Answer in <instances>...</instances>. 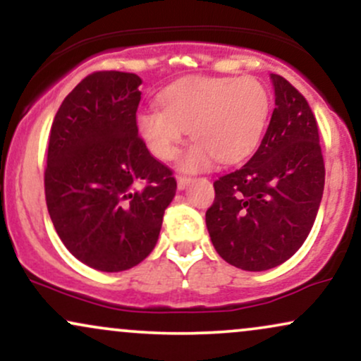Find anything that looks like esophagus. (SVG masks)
I'll use <instances>...</instances> for the list:
<instances>
[{"label":"esophagus","instance_id":"esophagus-1","mask_svg":"<svg viewBox=\"0 0 361 361\" xmlns=\"http://www.w3.org/2000/svg\"><path fill=\"white\" fill-rule=\"evenodd\" d=\"M190 181H192V178H190V176H181V175L176 176V183H178V188H180V190H183L185 186L190 183Z\"/></svg>","mask_w":361,"mask_h":361}]
</instances>
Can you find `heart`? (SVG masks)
Wrapping results in <instances>:
<instances>
[{"mask_svg": "<svg viewBox=\"0 0 361 361\" xmlns=\"http://www.w3.org/2000/svg\"><path fill=\"white\" fill-rule=\"evenodd\" d=\"M163 109L137 114L147 147L163 161L175 159L185 135L197 140L181 157V168L198 171L215 159L235 163L258 147L271 110L270 90L259 80L190 78L159 94Z\"/></svg>", "mask_w": 361, "mask_h": 361, "instance_id": "heart-1", "label": "heart"}]
</instances>
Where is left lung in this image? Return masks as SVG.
<instances>
[{
  "mask_svg": "<svg viewBox=\"0 0 361 361\" xmlns=\"http://www.w3.org/2000/svg\"><path fill=\"white\" fill-rule=\"evenodd\" d=\"M275 110L258 151L214 181L207 229L222 259L246 271L285 263L312 229L324 192L316 117L285 78L271 74Z\"/></svg>",
  "mask_w": 361,
  "mask_h": 361,
  "instance_id": "1",
  "label": "left lung"
}]
</instances>
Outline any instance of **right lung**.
I'll return each mask as SVG.
<instances>
[{"instance_id":"obj_1","label":"right lung","mask_w":361,"mask_h":361,"mask_svg":"<svg viewBox=\"0 0 361 361\" xmlns=\"http://www.w3.org/2000/svg\"><path fill=\"white\" fill-rule=\"evenodd\" d=\"M140 78L97 71L64 98L49 135L45 202L81 263L123 271L146 259L176 193L173 171L139 137Z\"/></svg>"}]
</instances>
